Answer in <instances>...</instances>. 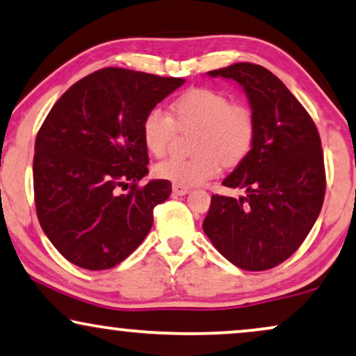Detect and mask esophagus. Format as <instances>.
I'll return each mask as SVG.
<instances>
[{"instance_id":"obj_1","label":"esophagus","mask_w":356,"mask_h":356,"mask_svg":"<svg viewBox=\"0 0 356 356\" xmlns=\"http://www.w3.org/2000/svg\"><path fill=\"white\" fill-rule=\"evenodd\" d=\"M172 192L175 193V195H186V193L188 192V187L187 186H181V184H174Z\"/></svg>"}]
</instances>
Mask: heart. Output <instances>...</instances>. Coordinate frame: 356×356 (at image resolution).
<instances>
[{"instance_id":"obj_1","label":"heart","mask_w":356,"mask_h":356,"mask_svg":"<svg viewBox=\"0 0 356 356\" xmlns=\"http://www.w3.org/2000/svg\"><path fill=\"white\" fill-rule=\"evenodd\" d=\"M172 116L154 106L145 115L141 136L152 156H163L175 129H197L192 138V157H168L154 165V175L181 186H199L220 172L222 164L236 165L250 156L256 141L254 111L227 93L193 88L170 105Z\"/></svg>"}]
</instances>
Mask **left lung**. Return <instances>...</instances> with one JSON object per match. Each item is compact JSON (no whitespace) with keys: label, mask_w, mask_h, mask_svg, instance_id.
<instances>
[{"label":"left lung","mask_w":356,"mask_h":356,"mask_svg":"<svg viewBox=\"0 0 356 356\" xmlns=\"http://www.w3.org/2000/svg\"><path fill=\"white\" fill-rule=\"evenodd\" d=\"M209 75L241 85L258 133L250 156L223 181L225 187L245 188L246 195H211L204 232L235 266L266 271L298 251L321 213V136L298 98L264 67L240 62Z\"/></svg>","instance_id":"left-lung-1"}]
</instances>
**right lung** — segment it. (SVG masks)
Returning a JSON list of instances; mask_svg holds the SVG:
<instances>
[{"mask_svg": "<svg viewBox=\"0 0 356 356\" xmlns=\"http://www.w3.org/2000/svg\"><path fill=\"white\" fill-rule=\"evenodd\" d=\"M184 82L106 67L49 111L34 146V202L44 233L70 263L115 268L149 233L152 210L172 187L165 179L139 186L149 163L141 124Z\"/></svg>", "mask_w": 356, "mask_h": 356, "instance_id": "obj_1", "label": "right lung"}]
</instances>
